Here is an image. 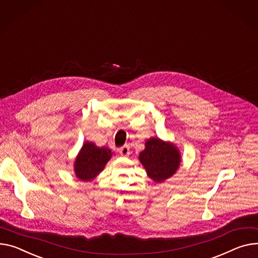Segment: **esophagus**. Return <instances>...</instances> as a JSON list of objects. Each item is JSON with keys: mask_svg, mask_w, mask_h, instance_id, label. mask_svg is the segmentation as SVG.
<instances>
[{"mask_svg": "<svg viewBox=\"0 0 258 258\" xmlns=\"http://www.w3.org/2000/svg\"><path fill=\"white\" fill-rule=\"evenodd\" d=\"M118 151H119L120 154H121L122 157H127L128 154L131 153V152H130V147H128L127 145H124V146H122V147H120Z\"/></svg>", "mask_w": 258, "mask_h": 258, "instance_id": "esophagus-1", "label": "esophagus"}]
</instances>
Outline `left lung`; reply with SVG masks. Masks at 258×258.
Here are the masks:
<instances>
[{
  "label": "left lung",
  "instance_id": "1",
  "mask_svg": "<svg viewBox=\"0 0 258 258\" xmlns=\"http://www.w3.org/2000/svg\"><path fill=\"white\" fill-rule=\"evenodd\" d=\"M139 159L148 176L154 181L162 182L175 173L180 163V154L173 144L151 138L146 142Z\"/></svg>",
  "mask_w": 258,
  "mask_h": 258
}]
</instances>
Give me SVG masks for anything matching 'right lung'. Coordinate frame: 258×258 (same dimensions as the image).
<instances>
[{"mask_svg":"<svg viewBox=\"0 0 258 258\" xmlns=\"http://www.w3.org/2000/svg\"><path fill=\"white\" fill-rule=\"evenodd\" d=\"M111 157L112 152L109 148H100L92 142H86L75 163L77 176L84 181L93 179L104 169Z\"/></svg>","mask_w":258,"mask_h":258,"instance_id":"obj_1","label":"right lung"}]
</instances>
